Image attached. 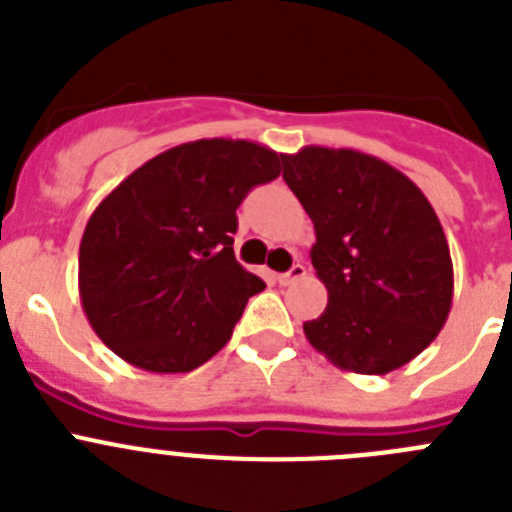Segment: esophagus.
<instances>
[{
    "instance_id": "34e87169",
    "label": "esophagus",
    "mask_w": 512,
    "mask_h": 512,
    "mask_svg": "<svg viewBox=\"0 0 512 512\" xmlns=\"http://www.w3.org/2000/svg\"><path fill=\"white\" fill-rule=\"evenodd\" d=\"M305 274H307L305 264H295L289 271H284V274H279V284H284V287H287V284L297 282V279H302V277H305Z\"/></svg>"
}]
</instances>
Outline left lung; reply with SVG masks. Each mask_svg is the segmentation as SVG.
<instances>
[{
  "instance_id": "left-lung-1",
  "label": "left lung",
  "mask_w": 512,
  "mask_h": 512,
  "mask_svg": "<svg viewBox=\"0 0 512 512\" xmlns=\"http://www.w3.org/2000/svg\"><path fill=\"white\" fill-rule=\"evenodd\" d=\"M284 182L315 225L312 266L328 307L307 341L356 374L413 361L443 328L454 266L441 220L402 171L351 148L305 146L282 156Z\"/></svg>"
}]
</instances>
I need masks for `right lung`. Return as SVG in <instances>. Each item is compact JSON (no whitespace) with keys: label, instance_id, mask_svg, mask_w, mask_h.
I'll list each match as a JSON object with an SVG mask.
<instances>
[{"label":"right lung","instance_id":"add662e5","mask_svg":"<svg viewBox=\"0 0 512 512\" xmlns=\"http://www.w3.org/2000/svg\"><path fill=\"white\" fill-rule=\"evenodd\" d=\"M282 153L205 138L158 153L117 184L79 246L89 325L128 364L192 372L233 336L248 297L266 287L235 261V210L277 179Z\"/></svg>","mask_w":512,"mask_h":512}]
</instances>
